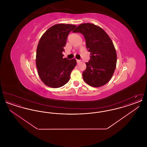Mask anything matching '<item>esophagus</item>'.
Instances as JSON below:
<instances>
[{
  "instance_id": "esophagus-1",
  "label": "esophagus",
  "mask_w": 147,
  "mask_h": 147,
  "mask_svg": "<svg viewBox=\"0 0 147 147\" xmlns=\"http://www.w3.org/2000/svg\"><path fill=\"white\" fill-rule=\"evenodd\" d=\"M81 62V61L80 60H79V59H77V63H80Z\"/></svg>"
}]
</instances>
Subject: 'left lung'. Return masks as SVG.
Masks as SVG:
<instances>
[{
    "instance_id": "1",
    "label": "left lung",
    "mask_w": 147,
    "mask_h": 147,
    "mask_svg": "<svg viewBox=\"0 0 147 147\" xmlns=\"http://www.w3.org/2000/svg\"><path fill=\"white\" fill-rule=\"evenodd\" d=\"M73 32L84 35L90 59L83 72L86 83L100 87L107 83L116 69L117 55L112 40L102 28L93 24L79 25Z\"/></svg>"
}]
</instances>
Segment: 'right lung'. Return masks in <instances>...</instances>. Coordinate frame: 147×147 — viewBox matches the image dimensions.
Listing matches in <instances>:
<instances>
[{"label": "right lung", "mask_w": 147, "mask_h": 147, "mask_svg": "<svg viewBox=\"0 0 147 147\" xmlns=\"http://www.w3.org/2000/svg\"><path fill=\"white\" fill-rule=\"evenodd\" d=\"M71 24H56L49 28L41 37L36 51V64L42 82L53 88L67 84L75 68V59L63 58L67 39L70 31L76 28Z\"/></svg>", "instance_id": "right-lung-1"}]
</instances>
